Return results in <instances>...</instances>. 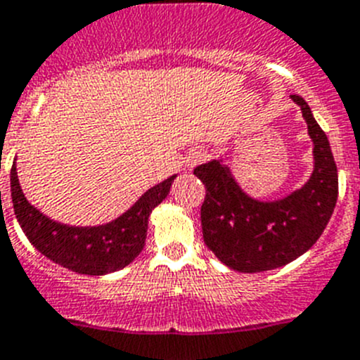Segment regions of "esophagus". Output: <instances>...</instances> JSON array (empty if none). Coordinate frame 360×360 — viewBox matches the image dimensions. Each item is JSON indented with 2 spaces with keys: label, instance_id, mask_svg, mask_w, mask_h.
Here are the masks:
<instances>
[{
  "label": "esophagus",
  "instance_id": "obj_1",
  "mask_svg": "<svg viewBox=\"0 0 360 360\" xmlns=\"http://www.w3.org/2000/svg\"><path fill=\"white\" fill-rule=\"evenodd\" d=\"M205 157H207V153L203 150H193L189 153V157H187V166L189 167L198 166V164L205 160Z\"/></svg>",
  "mask_w": 360,
  "mask_h": 360
}]
</instances>
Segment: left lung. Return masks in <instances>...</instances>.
Returning <instances> with one entry per match:
<instances>
[{
  "instance_id": "1",
  "label": "left lung",
  "mask_w": 360,
  "mask_h": 360,
  "mask_svg": "<svg viewBox=\"0 0 360 360\" xmlns=\"http://www.w3.org/2000/svg\"><path fill=\"white\" fill-rule=\"evenodd\" d=\"M291 98L302 108L314 143V171L302 189L276 202H259L237 186L221 160L194 169L205 186L203 240L236 271H268L298 259L319 239L338 202V167L328 139L307 101L298 94Z\"/></svg>"
}]
</instances>
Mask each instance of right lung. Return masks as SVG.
Returning <instances> with one entry per match:
<instances>
[{"label": "right lung", "mask_w": 360, "mask_h": 360, "mask_svg": "<svg viewBox=\"0 0 360 360\" xmlns=\"http://www.w3.org/2000/svg\"><path fill=\"white\" fill-rule=\"evenodd\" d=\"M176 174L148 189L123 216L100 226H69L39 212L22 194L15 164L10 169L12 203L22 232L42 255L80 275L123 269L144 248L150 212L166 200Z\"/></svg>", "instance_id": "1"}]
</instances>
